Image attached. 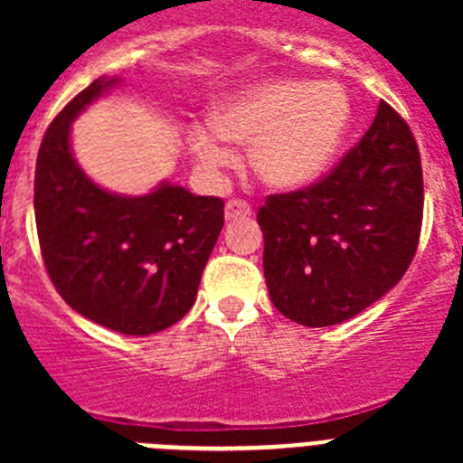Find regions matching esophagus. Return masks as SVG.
<instances>
[{
	"label": "esophagus",
	"mask_w": 463,
	"mask_h": 463,
	"mask_svg": "<svg viewBox=\"0 0 463 463\" xmlns=\"http://www.w3.org/2000/svg\"><path fill=\"white\" fill-rule=\"evenodd\" d=\"M250 215H252V208L245 202H241V199H232V202L224 203V218H227L229 222L239 218H250Z\"/></svg>",
	"instance_id": "1"
}]
</instances>
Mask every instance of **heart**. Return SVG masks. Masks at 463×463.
Segmentation results:
<instances>
[{"label":"heart","instance_id":"1","mask_svg":"<svg viewBox=\"0 0 463 463\" xmlns=\"http://www.w3.org/2000/svg\"><path fill=\"white\" fill-rule=\"evenodd\" d=\"M354 120L353 97L336 80L273 79L241 90L192 125L187 143L206 171L236 157L234 143H250V165L261 183L298 190L326 174Z\"/></svg>","mask_w":463,"mask_h":463}]
</instances>
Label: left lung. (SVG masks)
<instances>
[{
    "mask_svg": "<svg viewBox=\"0 0 463 463\" xmlns=\"http://www.w3.org/2000/svg\"><path fill=\"white\" fill-rule=\"evenodd\" d=\"M422 162L403 118L380 101L362 141L325 181L257 213L273 306L304 326L350 320L394 288L422 229Z\"/></svg>",
    "mask_w": 463,
    "mask_h": 463,
    "instance_id": "8db88e82",
    "label": "left lung"
}]
</instances>
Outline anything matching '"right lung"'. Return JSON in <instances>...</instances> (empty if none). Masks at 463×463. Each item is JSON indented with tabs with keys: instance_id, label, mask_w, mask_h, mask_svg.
Returning a JSON list of instances; mask_svg holds the SVG:
<instances>
[{
	"instance_id": "right-lung-1",
	"label": "right lung",
	"mask_w": 463,
	"mask_h": 463,
	"mask_svg": "<svg viewBox=\"0 0 463 463\" xmlns=\"http://www.w3.org/2000/svg\"><path fill=\"white\" fill-rule=\"evenodd\" d=\"M120 83V76H101L48 127L36 157V232L48 276L76 313L127 336H150L194 304L224 203L171 181L120 194L85 174L71 125Z\"/></svg>"
}]
</instances>
